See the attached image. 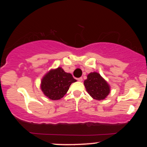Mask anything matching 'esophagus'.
Instances as JSON below:
<instances>
[{
	"label": "esophagus",
	"mask_w": 147,
	"mask_h": 147,
	"mask_svg": "<svg viewBox=\"0 0 147 147\" xmlns=\"http://www.w3.org/2000/svg\"><path fill=\"white\" fill-rule=\"evenodd\" d=\"M77 81H78V82H82V81H83V78H82V77H79V78H78L77 79Z\"/></svg>",
	"instance_id": "1"
}]
</instances>
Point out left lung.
<instances>
[{
  "instance_id": "1",
  "label": "left lung",
  "mask_w": 147,
  "mask_h": 147,
  "mask_svg": "<svg viewBox=\"0 0 147 147\" xmlns=\"http://www.w3.org/2000/svg\"><path fill=\"white\" fill-rule=\"evenodd\" d=\"M87 92L93 99L102 100L110 92V87L107 82L97 72H91L84 81Z\"/></svg>"
}]
</instances>
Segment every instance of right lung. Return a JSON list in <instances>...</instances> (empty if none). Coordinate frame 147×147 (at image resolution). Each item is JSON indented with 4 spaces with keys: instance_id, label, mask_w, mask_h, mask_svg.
I'll return each mask as SVG.
<instances>
[{
    "instance_id": "obj_1",
    "label": "right lung",
    "mask_w": 147,
    "mask_h": 147,
    "mask_svg": "<svg viewBox=\"0 0 147 147\" xmlns=\"http://www.w3.org/2000/svg\"><path fill=\"white\" fill-rule=\"evenodd\" d=\"M77 82L70 73L61 68L50 70L41 82V90L45 96L52 100H58L63 97L72 83Z\"/></svg>"
}]
</instances>
